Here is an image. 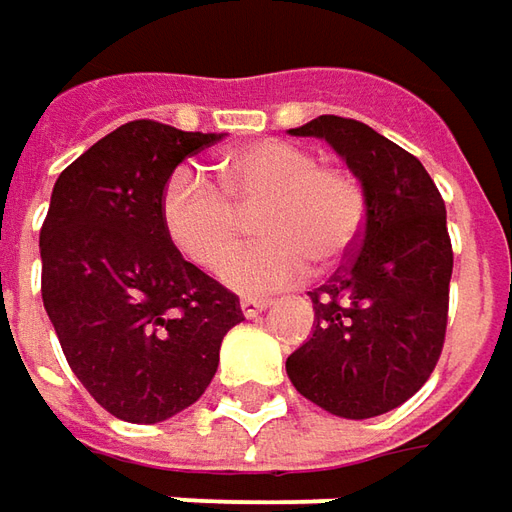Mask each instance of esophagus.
Here are the masks:
<instances>
[{"label": "esophagus", "instance_id": "34e87169", "mask_svg": "<svg viewBox=\"0 0 512 512\" xmlns=\"http://www.w3.org/2000/svg\"><path fill=\"white\" fill-rule=\"evenodd\" d=\"M267 304H270L267 298L245 296V298H242V301H239V310H242V315H245V318H256L259 312L267 310Z\"/></svg>", "mask_w": 512, "mask_h": 512}]
</instances>
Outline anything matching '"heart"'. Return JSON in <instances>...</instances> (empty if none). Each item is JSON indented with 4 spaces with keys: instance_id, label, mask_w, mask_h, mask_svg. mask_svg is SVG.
Listing matches in <instances>:
<instances>
[{
    "instance_id": "obj_1",
    "label": "heart",
    "mask_w": 512,
    "mask_h": 512,
    "mask_svg": "<svg viewBox=\"0 0 512 512\" xmlns=\"http://www.w3.org/2000/svg\"><path fill=\"white\" fill-rule=\"evenodd\" d=\"M214 185L177 168L160 194V228L168 245L200 270H219L241 235V216L257 211L260 242L222 267L233 290L262 293L296 281L307 264L332 273L352 256L366 225V194L352 171L321 166L318 154L259 140L225 154Z\"/></svg>"
}]
</instances>
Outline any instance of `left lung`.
Returning <instances> with one entry per match:
<instances>
[{
    "label": "left lung",
    "mask_w": 512,
    "mask_h": 512,
    "mask_svg": "<svg viewBox=\"0 0 512 512\" xmlns=\"http://www.w3.org/2000/svg\"><path fill=\"white\" fill-rule=\"evenodd\" d=\"M290 135L324 137L344 157L366 194V225L310 293L315 329L287 375L335 417H377L403 406L440 360L454 270L445 202L414 154L360 120L321 115Z\"/></svg>",
    "instance_id": "8db88e82"
}]
</instances>
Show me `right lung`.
<instances>
[{
  "mask_svg": "<svg viewBox=\"0 0 512 512\" xmlns=\"http://www.w3.org/2000/svg\"><path fill=\"white\" fill-rule=\"evenodd\" d=\"M222 135L132 120L58 174L41 225V298L95 403L163 423L197 403L239 298L185 262L160 228V194L185 157Z\"/></svg>",
  "mask_w": 512,
  "mask_h": 512,
  "instance_id": "add662e5",
  "label": "right lung"
}]
</instances>
